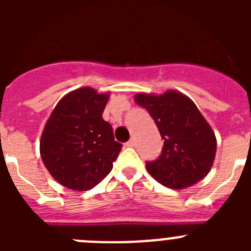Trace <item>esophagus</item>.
<instances>
[{"instance_id": "34e87169", "label": "esophagus", "mask_w": 251, "mask_h": 251, "mask_svg": "<svg viewBox=\"0 0 251 251\" xmlns=\"http://www.w3.org/2000/svg\"><path fill=\"white\" fill-rule=\"evenodd\" d=\"M126 146H127V147H134V146H136V139H134V138L129 139V141L126 143Z\"/></svg>"}]
</instances>
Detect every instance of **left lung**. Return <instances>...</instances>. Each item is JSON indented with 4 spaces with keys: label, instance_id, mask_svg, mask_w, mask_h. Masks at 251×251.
<instances>
[{
    "label": "left lung",
    "instance_id": "obj_1",
    "mask_svg": "<svg viewBox=\"0 0 251 251\" xmlns=\"http://www.w3.org/2000/svg\"><path fill=\"white\" fill-rule=\"evenodd\" d=\"M134 100L147 109L165 141L161 156L146 163L151 176L175 190L202 179L214 163L216 137L196 104L176 90L138 93Z\"/></svg>",
    "mask_w": 251,
    "mask_h": 251
}]
</instances>
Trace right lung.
<instances>
[{"label":"right lung","instance_id":"obj_1","mask_svg":"<svg viewBox=\"0 0 251 251\" xmlns=\"http://www.w3.org/2000/svg\"><path fill=\"white\" fill-rule=\"evenodd\" d=\"M109 93L85 86L56 104L40 139V154L49 174L60 185L88 191L105 178L122 145L101 117Z\"/></svg>","mask_w":251,"mask_h":251}]
</instances>
